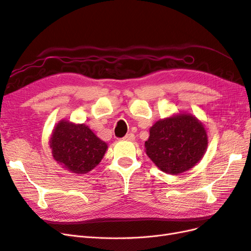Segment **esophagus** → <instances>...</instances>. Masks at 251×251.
Wrapping results in <instances>:
<instances>
[{"label": "esophagus", "mask_w": 251, "mask_h": 251, "mask_svg": "<svg viewBox=\"0 0 251 251\" xmlns=\"http://www.w3.org/2000/svg\"><path fill=\"white\" fill-rule=\"evenodd\" d=\"M124 139L126 140V141H134V140H135V135L132 134V133L126 134V135L125 136V137H124Z\"/></svg>", "instance_id": "1"}]
</instances>
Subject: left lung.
<instances>
[{"label":"left lung","instance_id":"obj_1","mask_svg":"<svg viewBox=\"0 0 251 251\" xmlns=\"http://www.w3.org/2000/svg\"><path fill=\"white\" fill-rule=\"evenodd\" d=\"M207 134L203 124L188 113L158 120L150 128L144 143L146 153L158 169L179 175L193 169L207 149Z\"/></svg>","mask_w":251,"mask_h":251}]
</instances>
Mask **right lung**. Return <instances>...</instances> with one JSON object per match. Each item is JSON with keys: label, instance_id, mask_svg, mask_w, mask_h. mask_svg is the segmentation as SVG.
Here are the masks:
<instances>
[{"label": "right lung", "instance_id": "1", "mask_svg": "<svg viewBox=\"0 0 251 251\" xmlns=\"http://www.w3.org/2000/svg\"><path fill=\"white\" fill-rule=\"evenodd\" d=\"M50 148L54 160L74 174L92 171L103 158L108 144L85 124L60 120L53 130Z\"/></svg>", "mask_w": 251, "mask_h": 251}]
</instances>
